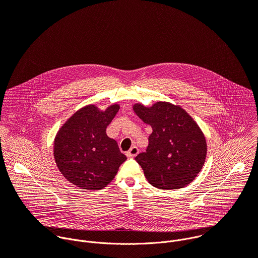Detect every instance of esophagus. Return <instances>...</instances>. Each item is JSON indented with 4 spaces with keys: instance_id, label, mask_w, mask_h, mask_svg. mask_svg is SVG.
<instances>
[{
    "instance_id": "1",
    "label": "esophagus",
    "mask_w": 258,
    "mask_h": 258,
    "mask_svg": "<svg viewBox=\"0 0 258 258\" xmlns=\"http://www.w3.org/2000/svg\"><path fill=\"white\" fill-rule=\"evenodd\" d=\"M138 154H139V149H138V147H136V146H133L132 148H131V149L127 151V153H126L127 157H130V158H134V157H136Z\"/></svg>"
}]
</instances>
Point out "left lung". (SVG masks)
I'll list each match as a JSON object with an SVG mask.
<instances>
[{
    "mask_svg": "<svg viewBox=\"0 0 258 258\" xmlns=\"http://www.w3.org/2000/svg\"><path fill=\"white\" fill-rule=\"evenodd\" d=\"M134 110L152 127L146 152L135 158L146 178L161 190L189 185L202 169L207 151L198 124L185 110L167 102L152 107L136 104Z\"/></svg>",
    "mask_w": 258,
    "mask_h": 258,
    "instance_id": "left-lung-1",
    "label": "left lung"
}]
</instances>
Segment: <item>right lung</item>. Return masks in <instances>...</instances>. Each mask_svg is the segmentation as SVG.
<instances>
[{
    "label": "right lung",
    "mask_w": 258,
    "mask_h": 258,
    "mask_svg": "<svg viewBox=\"0 0 258 258\" xmlns=\"http://www.w3.org/2000/svg\"><path fill=\"white\" fill-rule=\"evenodd\" d=\"M117 104L105 111L89 105L77 111L59 130L54 142L56 164L73 185L101 190L111 181L126 157L106 128L118 112Z\"/></svg>",
    "instance_id": "right-lung-1"
}]
</instances>
